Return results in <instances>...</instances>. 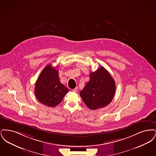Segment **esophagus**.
Returning a JSON list of instances; mask_svg holds the SVG:
<instances>
[{
	"mask_svg": "<svg viewBox=\"0 0 156 156\" xmlns=\"http://www.w3.org/2000/svg\"><path fill=\"white\" fill-rule=\"evenodd\" d=\"M72 90L73 91V92H77V90H78V88L77 87H76L75 88H74V89H72Z\"/></svg>",
	"mask_w": 156,
	"mask_h": 156,
	"instance_id": "1",
	"label": "esophagus"
}]
</instances>
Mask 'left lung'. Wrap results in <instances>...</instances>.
I'll use <instances>...</instances> for the list:
<instances>
[{
  "label": "left lung",
  "mask_w": 156,
  "mask_h": 156,
  "mask_svg": "<svg viewBox=\"0 0 156 156\" xmlns=\"http://www.w3.org/2000/svg\"><path fill=\"white\" fill-rule=\"evenodd\" d=\"M89 81L80 92V96L87 106L95 110L111 102L116 85L111 74L104 67L90 74Z\"/></svg>",
  "instance_id": "obj_1"
}]
</instances>
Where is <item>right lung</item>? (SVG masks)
Here are the masks:
<instances>
[{
	"mask_svg": "<svg viewBox=\"0 0 156 156\" xmlns=\"http://www.w3.org/2000/svg\"><path fill=\"white\" fill-rule=\"evenodd\" d=\"M68 91L59 81L58 70L51 64L43 69L35 84V95L38 101L48 107L60 104Z\"/></svg>",
	"mask_w": 156,
	"mask_h": 156,
	"instance_id": "add662e5",
	"label": "right lung"
}]
</instances>
